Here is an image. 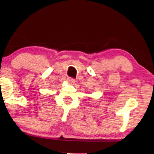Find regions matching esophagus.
I'll return each mask as SVG.
<instances>
[{
    "label": "esophagus",
    "mask_w": 154,
    "mask_h": 154,
    "mask_svg": "<svg viewBox=\"0 0 154 154\" xmlns=\"http://www.w3.org/2000/svg\"><path fill=\"white\" fill-rule=\"evenodd\" d=\"M67 81H68L69 83L71 84H73L75 83V79H73V78H71V77H69L68 79H67Z\"/></svg>",
    "instance_id": "1"
}]
</instances>
